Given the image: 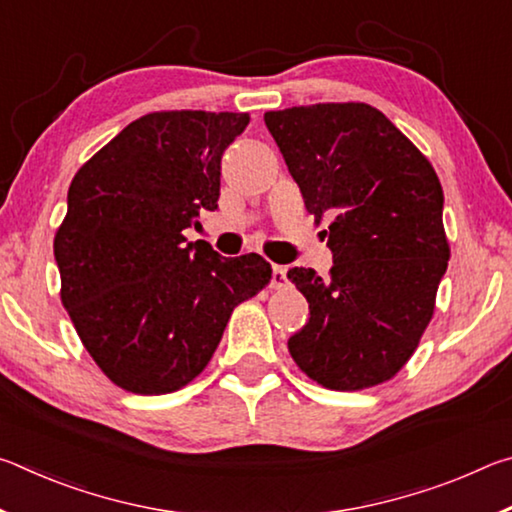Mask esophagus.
<instances>
[{"instance_id":"1","label":"esophagus","mask_w":512,"mask_h":512,"mask_svg":"<svg viewBox=\"0 0 512 512\" xmlns=\"http://www.w3.org/2000/svg\"><path fill=\"white\" fill-rule=\"evenodd\" d=\"M287 268L284 266H273L271 268V287L273 289H282L287 287Z\"/></svg>"}]
</instances>
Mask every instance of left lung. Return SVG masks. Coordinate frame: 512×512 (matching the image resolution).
Listing matches in <instances>:
<instances>
[{
    "label": "left lung",
    "mask_w": 512,
    "mask_h": 512,
    "mask_svg": "<svg viewBox=\"0 0 512 512\" xmlns=\"http://www.w3.org/2000/svg\"><path fill=\"white\" fill-rule=\"evenodd\" d=\"M316 221L329 216V277L291 268L309 302L289 352L332 391L388 381L418 348L447 271L443 187L431 162L368 103H316L264 115Z\"/></svg>",
    "instance_id": "1"
}]
</instances>
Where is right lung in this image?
<instances>
[{"label":"right lung","mask_w":512,"mask_h":512,"mask_svg":"<svg viewBox=\"0 0 512 512\" xmlns=\"http://www.w3.org/2000/svg\"><path fill=\"white\" fill-rule=\"evenodd\" d=\"M248 112L167 110L128 124L76 171L54 239L60 300L112 384L164 395L201 375L239 302L271 282L262 255L221 257L183 230L214 212L221 155Z\"/></svg>","instance_id":"obj_1"}]
</instances>
